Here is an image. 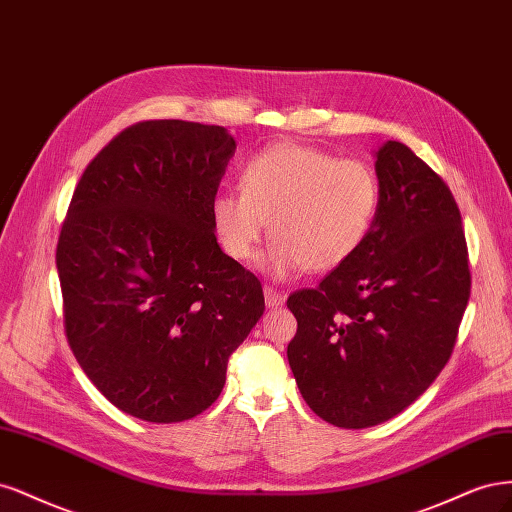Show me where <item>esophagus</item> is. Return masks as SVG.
<instances>
[{
  "mask_svg": "<svg viewBox=\"0 0 512 512\" xmlns=\"http://www.w3.org/2000/svg\"><path fill=\"white\" fill-rule=\"evenodd\" d=\"M263 298H266V306L268 308H280L285 304V293H280V291H276V289H272V287H263Z\"/></svg>",
  "mask_w": 512,
  "mask_h": 512,
  "instance_id": "obj_1",
  "label": "esophagus"
}]
</instances>
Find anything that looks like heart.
I'll return each instance as SVG.
<instances>
[{"mask_svg":"<svg viewBox=\"0 0 512 512\" xmlns=\"http://www.w3.org/2000/svg\"><path fill=\"white\" fill-rule=\"evenodd\" d=\"M378 202L381 189L366 163L280 142L244 163L240 191L214 195L210 221L223 253L238 263L255 259L270 227L261 270L289 280L349 261L370 234Z\"/></svg>","mask_w":512,"mask_h":512,"instance_id":"b5f03b06","label":"heart"}]
</instances>
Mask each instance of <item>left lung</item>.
Instances as JSON below:
<instances>
[{
  "label": "left lung",
  "instance_id": "1",
  "mask_svg": "<svg viewBox=\"0 0 512 512\" xmlns=\"http://www.w3.org/2000/svg\"><path fill=\"white\" fill-rule=\"evenodd\" d=\"M374 157L381 202L366 242L287 300L298 319L287 346L295 383L315 415L344 430L389 421L436 381L470 298L451 189L402 142Z\"/></svg>",
  "mask_w": 512,
  "mask_h": 512
}]
</instances>
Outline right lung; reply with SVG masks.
Here are the masks:
<instances>
[{"instance_id":"1","label":"right lung","mask_w":512,"mask_h":512,"mask_svg":"<svg viewBox=\"0 0 512 512\" xmlns=\"http://www.w3.org/2000/svg\"><path fill=\"white\" fill-rule=\"evenodd\" d=\"M234 153L225 127L144 121L104 146L74 191L57 244L65 336L131 417L204 412L266 310L259 278L221 251L210 221Z\"/></svg>"}]
</instances>
